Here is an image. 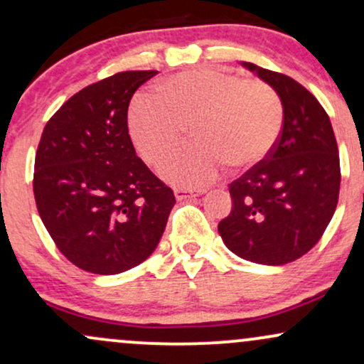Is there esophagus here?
I'll list each match as a JSON object with an SVG mask.
<instances>
[{"label":"esophagus","mask_w":364,"mask_h":364,"mask_svg":"<svg viewBox=\"0 0 364 364\" xmlns=\"http://www.w3.org/2000/svg\"><path fill=\"white\" fill-rule=\"evenodd\" d=\"M203 193V190H190V188H176L174 190V196L176 200H186V198H195Z\"/></svg>","instance_id":"obj_1"}]
</instances>
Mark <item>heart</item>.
I'll list each match as a JSON object with an SVG mask.
<instances>
[{
    "mask_svg": "<svg viewBox=\"0 0 364 364\" xmlns=\"http://www.w3.org/2000/svg\"><path fill=\"white\" fill-rule=\"evenodd\" d=\"M188 123L196 141L166 159L161 174L196 188L214 181L228 164L246 169L269 157L282 132V102L267 82L193 68L164 78L156 97L135 99L128 112L133 144L150 164L178 147Z\"/></svg>",
    "mask_w": 364,
    "mask_h": 364,
    "instance_id": "1",
    "label": "heart"
}]
</instances>
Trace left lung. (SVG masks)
<instances>
[{"instance_id":"1","label":"left lung","mask_w":364,"mask_h":364,"mask_svg":"<svg viewBox=\"0 0 364 364\" xmlns=\"http://www.w3.org/2000/svg\"><path fill=\"white\" fill-rule=\"evenodd\" d=\"M277 92L284 123L269 157L229 185L231 214L219 223L224 245L262 265L298 260L318 243L336 212L339 149L315 95L287 75L241 63Z\"/></svg>"}]
</instances>
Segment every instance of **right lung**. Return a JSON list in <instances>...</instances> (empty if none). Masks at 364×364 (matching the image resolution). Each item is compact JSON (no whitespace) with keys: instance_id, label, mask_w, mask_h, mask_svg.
<instances>
[{"instance_id":"right-lung-1","label":"right lung","mask_w":364,"mask_h":364,"mask_svg":"<svg viewBox=\"0 0 364 364\" xmlns=\"http://www.w3.org/2000/svg\"><path fill=\"white\" fill-rule=\"evenodd\" d=\"M156 73L92 83L54 112L41 136L37 210L58 250L87 272L121 274L147 260L176 203L128 135L129 101Z\"/></svg>"}]
</instances>
